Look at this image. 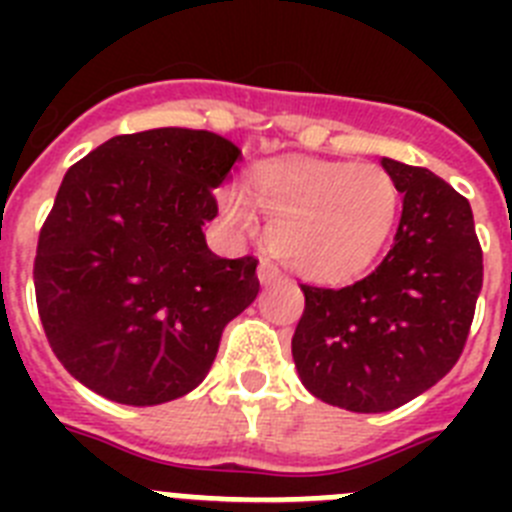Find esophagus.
Masks as SVG:
<instances>
[{
  "mask_svg": "<svg viewBox=\"0 0 512 512\" xmlns=\"http://www.w3.org/2000/svg\"><path fill=\"white\" fill-rule=\"evenodd\" d=\"M277 279H282V271H279V266L271 264V261H261V264H259V282L261 284H274Z\"/></svg>",
  "mask_w": 512,
  "mask_h": 512,
  "instance_id": "34e87169",
  "label": "esophagus"
}]
</instances>
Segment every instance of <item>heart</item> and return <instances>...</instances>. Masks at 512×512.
<instances>
[{
    "label": "heart",
    "mask_w": 512,
    "mask_h": 512,
    "mask_svg": "<svg viewBox=\"0 0 512 512\" xmlns=\"http://www.w3.org/2000/svg\"><path fill=\"white\" fill-rule=\"evenodd\" d=\"M253 206L269 217V248L315 282H343L366 269L390 241L400 189L377 164L274 158L248 179ZM241 189L220 192L230 228L256 230V211Z\"/></svg>",
    "instance_id": "obj_1"
}]
</instances>
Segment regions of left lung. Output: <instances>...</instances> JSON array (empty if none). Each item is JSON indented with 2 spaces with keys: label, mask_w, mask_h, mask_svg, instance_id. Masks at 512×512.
Wrapping results in <instances>:
<instances>
[{
  "label": "left lung",
  "mask_w": 512,
  "mask_h": 512,
  "mask_svg": "<svg viewBox=\"0 0 512 512\" xmlns=\"http://www.w3.org/2000/svg\"><path fill=\"white\" fill-rule=\"evenodd\" d=\"M402 192L382 264L341 289L302 284L292 359L307 392L351 413H387L459 361L482 289L469 202L433 171L382 158Z\"/></svg>",
  "instance_id": "obj_1"
}]
</instances>
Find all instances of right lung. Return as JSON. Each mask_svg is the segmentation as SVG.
Masks as SVG:
<instances>
[{"label":"right lung","instance_id":"right-lung-1","mask_svg":"<svg viewBox=\"0 0 512 512\" xmlns=\"http://www.w3.org/2000/svg\"><path fill=\"white\" fill-rule=\"evenodd\" d=\"M238 158L210 130L156 128L66 171L33 277L53 354L84 387L143 408L207 377L225 325L259 295V261L220 259L202 233Z\"/></svg>","mask_w":512,"mask_h":512}]
</instances>
